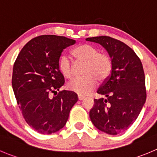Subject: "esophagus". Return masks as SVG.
Here are the masks:
<instances>
[{
    "mask_svg": "<svg viewBox=\"0 0 157 157\" xmlns=\"http://www.w3.org/2000/svg\"><path fill=\"white\" fill-rule=\"evenodd\" d=\"M78 100H80V101H81V100H83V99H84L85 97H84V96H82V95H78Z\"/></svg>",
    "mask_w": 157,
    "mask_h": 157,
    "instance_id": "obj_1",
    "label": "esophagus"
}]
</instances>
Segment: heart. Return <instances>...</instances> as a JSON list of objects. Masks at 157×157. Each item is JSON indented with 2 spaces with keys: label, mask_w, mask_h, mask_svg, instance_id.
<instances>
[{
  "label": "heart",
  "mask_w": 157,
  "mask_h": 157,
  "mask_svg": "<svg viewBox=\"0 0 157 157\" xmlns=\"http://www.w3.org/2000/svg\"><path fill=\"white\" fill-rule=\"evenodd\" d=\"M76 62L86 64L81 78H75L67 85L68 90L80 95H86L95 88L96 79L102 82L106 79L112 71V61L108 55L99 53L98 50L88 44L78 45L71 51ZM58 68L65 78L73 76V65L66 55H62L58 62Z\"/></svg>",
  "instance_id": "1"
}]
</instances>
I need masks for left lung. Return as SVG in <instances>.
<instances>
[{
    "mask_svg": "<svg viewBox=\"0 0 157 157\" xmlns=\"http://www.w3.org/2000/svg\"><path fill=\"white\" fill-rule=\"evenodd\" d=\"M86 40L101 44L112 61L111 74L97 91L106 98L94 99L89 117L100 131L117 135L133 124L146 102L143 65L134 51L119 40L108 36Z\"/></svg>",
    "mask_w": 157,
    "mask_h": 157,
    "instance_id": "left-lung-1",
    "label": "left lung"
}]
</instances>
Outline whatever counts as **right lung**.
Here are the masks:
<instances>
[{"mask_svg":"<svg viewBox=\"0 0 157 157\" xmlns=\"http://www.w3.org/2000/svg\"><path fill=\"white\" fill-rule=\"evenodd\" d=\"M75 43L63 36L36 37L24 46L14 62L12 87L17 102L27 123L41 134L62 129L78 101L71 91L57 94L65 83L58 62L64 49Z\"/></svg>","mask_w":157,"mask_h":157,"instance_id":"right-lung-1","label":"right lung"}]
</instances>
